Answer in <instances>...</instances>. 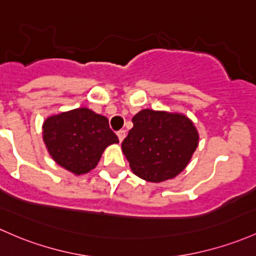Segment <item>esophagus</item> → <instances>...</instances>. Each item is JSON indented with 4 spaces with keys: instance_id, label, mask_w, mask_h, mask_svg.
Here are the masks:
<instances>
[{
    "instance_id": "esophagus-1",
    "label": "esophagus",
    "mask_w": 256,
    "mask_h": 256,
    "mask_svg": "<svg viewBox=\"0 0 256 256\" xmlns=\"http://www.w3.org/2000/svg\"><path fill=\"white\" fill-rule=\"evenodd\" d=\"M116 134H118V137H119V141L122 142L124 138H125V136H126V131L125 130H119L116 132Z\"/></svg>"
}]
</instances>
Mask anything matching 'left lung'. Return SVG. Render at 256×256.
<instances>
[{"label": "left lung", "mask_w": 256, "mask_h": 256, "mask_svg": "<svg viewBox=\"0 0 256 256\" xmlns=\"http://www.w3.org/2000/svg\"><path fill=\"white\" fill-rule=\"evenodd\" d=\"M134 128L122 143L134 175L150 182L178 176L198 146V132L181 114L144 109L132 118Z\"/></svg>", "instance_id": "1"}]
</instances>
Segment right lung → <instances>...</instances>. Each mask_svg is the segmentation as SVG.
I'll list each match as a JSON object with an SVG mask.
<instances>
[{
	"mask_svg": "<svg viewBox=\"0 0 256 256\" xmlns=\"http://www.w3.org/2000/svg\"><path fill=\"white\" fill-rule=\"evenodd\" d=\"M44 141L57 164L81 175L94 169L106 146L119 138L106 116L78 108L48 118L44 124Z\"/></svg>",
	"mask_w": 256,
	"mask_h": 256,
	"instance_id": "obj_1",
	"label": "right lung"
}]
</instances>
